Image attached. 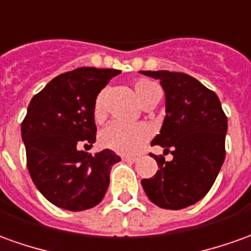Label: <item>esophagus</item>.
<instances>
[{
  "instance_id": "1",
  "label": "esophagus",
  "mask_w": 251,
  "mask_h": 251,
  "mask_svg": "<svg viewBox=\"0 0 251 251\" xmlns=\"http://www.w3.org/2000/svg\"><path fill=\"white\" fill-rule=\"evenodd\" d=\"M122 160L125 162H130V163H136L138 160L137 156H122Z\"/></svg>"
}]
</instances>
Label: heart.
I'll list each match as a JSON object with an SVG mask.
<instances>
[{"mask_svg":"<svg viewBox=\"0 0 251 251\" xmlns=\"http://www.w3.org/2000/svg\"><path fill=\"white\" fill-rule=\"evenodd\" d=\"M133 89L140 104L145 107L152 101L160 99L162 91L159 85L148 78H138L133 84ZM107 89H101L96 95L94 101V118L100 121L104 115V103H106ZM151 137V129L144 124L138 125H124L120 122H113L103 129L99 137V143L103 148L115 151L122 155L136 153L141 145Z\"/></svg>","mask_w":251,"mask_h":251,"instance_id":"1","label":"heart"}]
</instances>
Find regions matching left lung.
Segmentation results:
<instances>
[{
	"label": "left lung",
	"mask_w": 251,
	"mask_h": 251,
	"mask_svg": "<svg viewBox=\"0 0 251 251\" xmlns=\"http://www.w3.org/2000/svg\"><path fill=\"white\" fill-rule=\"evenodd\" d=\"M160 80L166 118L152 145L173 155H153L159 170L141 185L148 199L164 209H183L211 190L226 157L227 117L217 95L186 73L141 71Z\"/></svg>",
	"instance_id": "left-lung-1"
}]
</instances>
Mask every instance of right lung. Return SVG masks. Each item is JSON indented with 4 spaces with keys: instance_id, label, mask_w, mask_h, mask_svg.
Instances as JSON below:
<instances>
[{
    "instance_id": "add662e5",
    "label": "right lung",
    "mask_w": 251,
    "mask_h": 251,
    "mask_svg": "<svg viewBox=\"0 0 251 251\" xmlns=\"http://www.w3.org/2000/svg\"><path fill=\"white\" fill-rule=\"evenodd\" d=\"M117 69L77 68L52 78L31 99L22 122L29 175L51 204L84 211L100 202L113 164L121 157L103 150L91 155L96 140L94 101Z\"/></svg>"
}]
</instances>
